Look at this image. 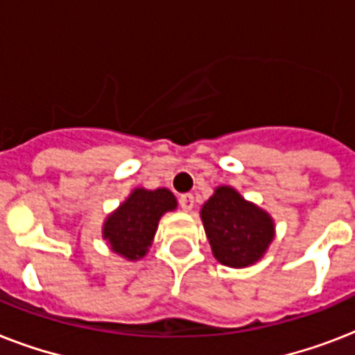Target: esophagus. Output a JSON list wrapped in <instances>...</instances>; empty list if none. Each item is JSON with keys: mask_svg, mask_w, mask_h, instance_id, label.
Wrapping results in <instances>:
<instances>
[{"mask_svg": "<svg viewBox=\"0 0 355 355\" xmlns=\"http://www.w3.org/2000/svg\"><path fill=\"white\" fill-rule=\"evenodd\" d=\"M178 205L182 208L184 211H191L195 206V197L191 193H184L178 197Z\"/></svg>", "mask_w": 355, "mask_h": 355, "instance_id": "obj_1", "label": "esophagus"}]
</instances>
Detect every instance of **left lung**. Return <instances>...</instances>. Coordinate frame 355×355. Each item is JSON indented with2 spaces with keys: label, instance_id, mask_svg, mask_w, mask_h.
<instances>
[{
  "label": "left lung",
  "instance_id": "8db88e82",
  "mask_svg": "<svg viewBox=\"0 0 355 355\" xmlns=\"http://www.w3.org/2000/svg\"><path fill=\"white\" fill-rule=\"evenodd\" d=\"M200 217L214 256L228 267H247L258 261L275 237L269 214L228 186L216 189L202 206Z\"/></svg>",
  "mask_w": 355,
  "mask_h": 355
}]
</instances>
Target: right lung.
I'll return each mask as SVG.
<instances>
[{"label": "right lung", "mask_w": 355, "mask_h": 355, "mask_svg": "<svg viewBox=\"0 0 355 355\" xmlns=\"http://www.w3.org/2000/svg\"><path fill=\"white\" fill-rule=\"evenodd\" d=\"M177 208V199L169 189H134L103 228V237L114 252L127 259L144 258L155 237L160 217Z\"/></svg>", "instance_id": "right-lung-1"}]
</instances>
